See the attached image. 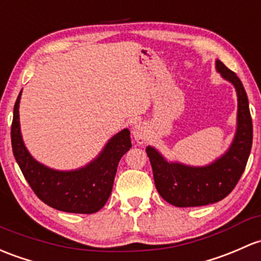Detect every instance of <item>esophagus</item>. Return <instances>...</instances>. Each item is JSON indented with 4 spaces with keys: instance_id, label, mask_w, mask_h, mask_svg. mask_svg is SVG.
<instances>
[{
    "instance_id": "34e87169",
    "label": "esophagus",
    "mask_w": 261,
    "mask_h": 261,
    "mask_svg": "<svg viewBox=\"0 0 261 261\" xmlns=\"http://www.w3.org/2000/svg\"><path fill=\"white\" fill-rule=\"evenodd\" d=\"M147 135H149V134H147V128L144 123L140 122V123H136V125L134 126L133 136H134V139L139 142V144H144V142L146 141Z\"/></svg>"
}]
</instances>
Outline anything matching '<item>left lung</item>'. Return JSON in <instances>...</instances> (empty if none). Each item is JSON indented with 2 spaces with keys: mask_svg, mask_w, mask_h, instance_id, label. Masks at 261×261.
<instances>
[{
  "mask_svg": "<svg viewBox=\"0 0 261 261\" xmlns=\"http://www.w3.org/2000/svg\"><path fill=\"white\" fill-rule=\"evenodd\" d=\"M215 68L235 87L238 96L237 131L229 149L207 165L193 166L169 161L153 146L146 147L156 190L164 200L177 207L202 206L226 197L240 180L251 151L253 122L245 89L237 73L220 60L215 61Z\"/></svg>",
  "mask_w": 261,
  "mask_h": 261,
  "instance_id": "1",
  "label": "left lung"
}]
</instances>
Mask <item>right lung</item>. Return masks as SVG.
<instances>
[{"instance_id":"obj_1","label":"right lung","mask_w":261,"mask_h":261,"mask_svg":"<svg viewBox=\"0 0 261 261\" xmlns=\"http://www.w3.org/2000/svg\"><path fill=\"white\" fill-rule=\"evenodd\" d=\"M21 94L13 108L12 151L24 179L45 204L73 214H94L102 209L114 185L117 165L131 147L130 131L123 128L106 142L100 153L75 170H56L37 161L24 145L20 126Z\"/></svg>"}]
</instances>
